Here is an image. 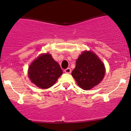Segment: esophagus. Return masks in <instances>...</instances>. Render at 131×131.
<instances>
[{
    "label": "esophagus",
    "mask_w": 131,
    "mask_h": 131,
    "mask_svg": "<svg viewBox=\"0 0 131 131\" xmlns=\"http://www.w3.org/2000/svg\"><path fill=\"white\" fill-rule=\"evenodd\" d=\"M64 72H65L66 73H71V68H68L65 69V70H64Z\"/></svg>",
    "instance_id": "obj_1"
}]
</instances>
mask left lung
<instances>
[{"instance_id": "left-lung-1", "label": "left lung", "mask_w": 131, "mask_h": 131, "mask_svg": "<svg viewBox=\"0 0 131 131\" xmlns=\"http://www.w3.org/2000/svg\"><path fill=\"white\" fill-rule=\"evenodd\" d=\"M105 74L104 65L91 51H84L77 59L76 67L71 74L78 85L84 90L97 85Z\"/></svg>"}]
</instances>
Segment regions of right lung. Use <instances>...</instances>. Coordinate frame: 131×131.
<instances>
[{
  "label": "right lung",
  "instance_id": "1",
  "mask_svg": "<svg viewBox=\"0 0 131 131\" xmlns=\"http://www.w3.org/2000/svg\"><path fill=\"white\" fill-rule=\"evenodd\" d=\"M28 77L33 83L42 89L51 87L63 74L58 63L50 54L39 56L28 68Z\"/></svg>",
  "mask_w": 131,
  "mask_h": 131
}]
</instances>
